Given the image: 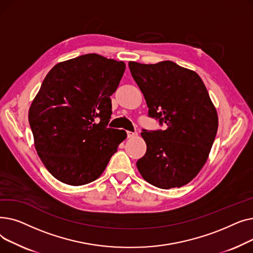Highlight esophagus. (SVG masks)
<instances>
[{"label":"esophagus","mask_w":253,"mask_h":253,"mask_svg":"<svg viewBox=\"0 0 253 253\" xmlns=\"http://www.w3.org/2000/svg\"><path fill=\"white\" fill-rule=\"evenodd\" d=\"M137 135L136 132H132V131H127V137L128 138H132V137H135Z\"/></svg>","instance_id":"esophagus-1"}]
</instances>
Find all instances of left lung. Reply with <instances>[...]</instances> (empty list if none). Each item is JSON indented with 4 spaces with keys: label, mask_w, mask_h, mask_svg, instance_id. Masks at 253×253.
Returning <instances> with one entry per match:
<instances>
[{
    "label": "left lung",
    "mask_w": 253,
    "mask_h": 253,
    "mask_svg": "<svg viewBox=\"0 0 253 253\" xmlns=\"http://www.w3.org/2000/svg\"><path fill=\"white\" fill-rule=\"evenodd\" d=\"M129 69L147 101L148 116L164 126L142 129L147 152L137 169L157 188L187 184L205 164L217 132V114L207 89L198 74L169 60L130 61Z\"/></svg>",
    "instance_id": "8db88e82"
}]
</instances>
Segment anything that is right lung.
Instances as JSON below:
<instances>
[{
  "mask_svg": "<svg viewBox=\"0 0 253 253\" xmlns=\"http://www.w3.org/2000/svg\"><path fill=\"white\" fill-rule=\"evenodd\" d=\"M125 68L92 53L57 63L44 79L29 121L40 159L59 181L95 180L126 138L124 130L108 127Z\"/></svg>",
  "mask_w": 253,
  "mask_h": 253,
  "instance_id": "1",
  "label": "right lung"
}]
</instances>
